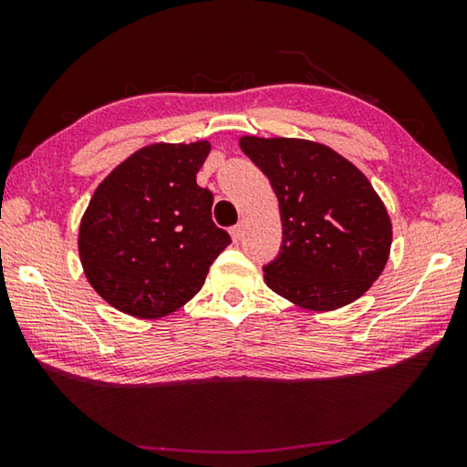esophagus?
Returning <instances> with one entry per match:
<instances>
[{
	"instance_id": "1",
	"label": "esophagus",
	"mask_w": 467,
	"mask_h": 467,
	"mask_svg": "<svg viewBox=\"0 0 467 467\" xmlns=\"http://www.w3.org/2000/svg\"><path fill=\"white\" fill-rule=\"evenodd\" d=\"M243 234H244V223H239V224L231 228V236H233L234 243H239L243 239Z\"/></svg>"
}]
</instances>
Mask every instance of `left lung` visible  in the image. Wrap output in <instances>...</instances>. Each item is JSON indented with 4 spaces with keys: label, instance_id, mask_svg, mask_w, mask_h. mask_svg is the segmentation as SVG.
Instances as JSON below:
<instances>
[{
    "label": "left lung",
    "instance_id": "left-lung-1",
    "mask_svg": "<svg viewBox=\"0 0 467 467\" xmlns=\"http://www.w3.org/2000/svg\"><path fill=\"white\" fill-rule=\"evenodd\" d=\"M280 203L282 251L264 267L275 295L309 311L354 303L385 270L391 218L365 172L326 144L243 136Z\"/></svg>",
    "mask_w": 467,
    "mask_h": 467
}]
</instances>
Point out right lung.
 <instances>
[{"label": "right lung", "mask_w": 467, "mask_h": 467, "mask_svg": "<svg viewBox=\"0 0 467 467\" xmlns=\"http://www.w3.org/2000/svg\"><path fill=\"white\" fill-rule=\"evenodd\" d=\"M212 144L156 141L100 181L78 231L86 280L110 306L136 319L175 313L202 290L231 244L212 223V193L195 175Z\"/></svg>", "instance_id": "right-lung-1"}]
</instances>
